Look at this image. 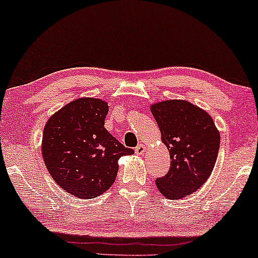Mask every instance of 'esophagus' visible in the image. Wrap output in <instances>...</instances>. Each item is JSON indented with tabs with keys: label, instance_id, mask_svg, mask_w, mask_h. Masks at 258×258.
<instances>
[{
	"label": "esophagus",
	"instance_id": "esophagus-1",
	"mask_svg": "<svg viewBox=\"0 0 258 258\" xmlns=\"http://www.w3.org/2000/svg\"><path fill=\"white\" fill-rule=\"evenodd\" d=\"M144 151H146V147H144L143 144H139V146L135 148V153L137 155H142Z\"/></svg>",
	"mask_w": 258,
	"mask_h": 258
}]
</instances>
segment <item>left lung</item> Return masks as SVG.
<instances>
[{
    "instance_id": "8db88e82",
    "label": "left lung",
    "mask_w": 258,
    "mask_h": 258,
    "mask_svg": "<svg viewBox=\"0 0 258 258\" xmlns=\"http://www.w3.org/2000/svg\"><path fill=\"white\" fill-rule=\"evenodd\" d=\"M151 112L170 154V168L156 178L157 188L169 200L191 195L213 172L220 133L208 112L186 101L161 102Z\"/></svg>"
}]
</instances>
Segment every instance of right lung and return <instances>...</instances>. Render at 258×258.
I'll return each instance as SVG.
<instances>
[{"label":"right lung","mask_w":258,"mask_h":258,"mask_svg":"<svg viewBox=\"0 0 258 258\" xmlns=\"http://www.w3.org/2000/svg\"><path fill=\"white\" fill-rule=\"evenodd\" d=\"M108 105L97 98L70 102L49 118L42 155L49 174L63 190L79 199H94L115 182L117 161L134 154L104 128Z\"/></svg>","instance_id":"right-lung-1"}]
</instances>
